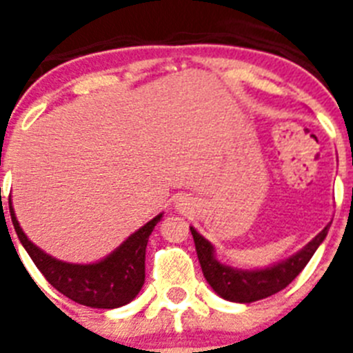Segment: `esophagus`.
<instances>
[{"mask_svg":"<svg viewBox=\"0 0 353 353\" xmlns=\"http://www.w3.org/2000/svg\"><path fill=\"white\" fill-rule=\"evenodd\" d=\"M180 201H182V203H179V207H183V205H187V203H183V199H180Z\"/></svg>","mask_w":353,"mask_h":353,"instance_id":"1","label":"esophagus"}]
</instances>
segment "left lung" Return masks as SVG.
Wrapping results in <instances>:
<instances>
[{
  "label": "left lung",
  "instance_id": "left-lung-1",
  "mask_svg": "<svg viewBox=\"0 0 353 353\" xmlns=\"http://www.w3.org/2000/svg\"><path fill=\"white\" fill-rule=\"evenodd\" d=\"M329 228L330 223L301 251H297L286 260L263 267V269H239V267L223 263L215 256V248L212 245V242H208L203 235H199L192 226L191 233L194 239L199 265H201L205 279L212 286V290L219 297L230 302L249 304V302L270 297L274 293L286 288L302 272L314 251L325 240Z\"/></svg>",
  "mask_w": 353,
  "mask_h": 353
}]
</instances>
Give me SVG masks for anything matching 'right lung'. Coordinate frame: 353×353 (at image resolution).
<instances>
[{"label": "right lung", "mask_w": 353, "mask_h": 353, "mask_svg": "<svg viewBox=\"0 0 353 353\" xmlns=\"http://www.w3.org/2000/svg\"><path fill=\"white\" fill-rule=\"evenodd\" d=\"M12 224L19 240L26 249L37 269L60 293L77 304L114 310L129 304L136 299L145 283V254L148 236L154 232L155 224L162 219V214L155 215L138 232H134L123 240L111 254L95 263H68L43 252L23 232L15 217L12 199L8 201Z\"/></svg>", "instance_id": "1"}]
</instances>
